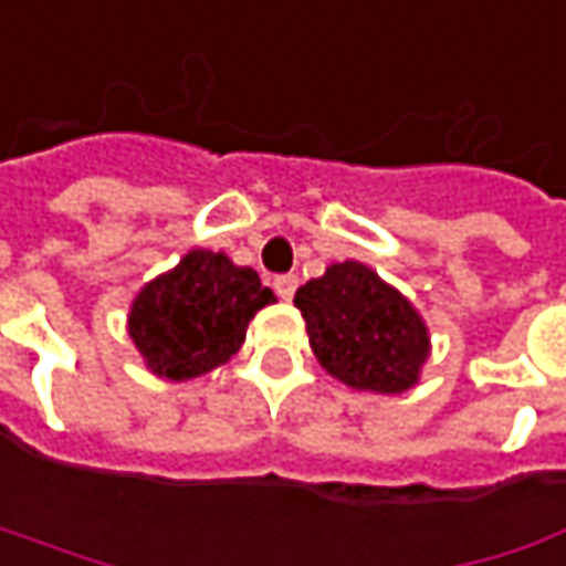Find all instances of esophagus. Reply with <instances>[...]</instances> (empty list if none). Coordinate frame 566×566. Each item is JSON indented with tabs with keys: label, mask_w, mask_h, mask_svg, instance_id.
<instances>
[{
	"label": "esophagus",
	"mask_w": 566,
	"mask_h": 566,
	"mask_svg": "<svg viewBox=\"0 0 566 566\" xmlns=\"http://www.w3.org/2000/svg\"><path fill=\"white\" fill-rule=\"evenodd\" d=\"M275 291H279L282 301H291L294 291H297V275H279V279H275Z\"/></svg>",
	"instance_id": "1"
}]
</instances>
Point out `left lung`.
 Returning a JSON list of instances; mask_svg holds the SVG:
<instances>
[{"label":"left lung","instance_id":"obj_1","mask_svg":"<svg viewBox=\"0 0 566 566\" xmlns=\"http://www.w3.org/2000/svg\"><path fill=\"white\" fill-rule=\"evenodd\" d=\"M307 319L310 348L335 380L396 396L418 382L430 355L421 313L364 262H332L294 294Z\"/></svg>","mask_w":566,"mask_h":566}]
</instances>
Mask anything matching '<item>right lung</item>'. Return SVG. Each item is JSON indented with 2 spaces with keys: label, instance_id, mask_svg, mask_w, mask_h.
I'll return each mask as SVG.
<instances>
[{
  "label": "right lung",
  "instance_id": "obj_1",
  "mask_svg": "<svg viewBox=\"0 0 566 566\" xmlns=\"http://www.w3.org/2000/svg\"><path fill=\"white\" fill-rule=\"evenodd\" d=\"M275 294L224 253L189 250L129 307V338L145 367L164 380H192L240 352L247 326Z\"/></svg>",
  "mask_w": 566,
  "mask_h": 566
}]
</instances>
